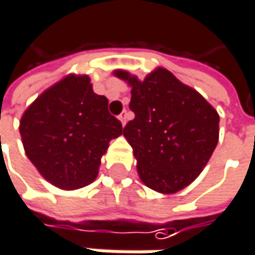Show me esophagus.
<instances>
[{"label":"esophagus","instance_id":"obj_1","mask_svg":"<svg viewBox=\"0 0 255 255\" xmlns=\"http://www.w3.org/2000/svg\"><path fill=\"white\" fill-rule=\"evenodd\" d=\"M118 118H120V121H121V124H123V126H126V124H127V120H128L127 111H124V112H123V114H121V115H120Z\"/></svg>","mask_w":255,"mask_h":255}]
</instances>
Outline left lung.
Here are the masks:
<instances>
[{"label":"left lung","mask_w":255,"mask_h":255,"mask_svg":"<svg viewBox=\"0 0 255 255\" xmlns=\"http://www.w3.org/2000/svg\"><path fill=\"white\" fill-rule=\"evenodd\" d=\"M131 87L134 120L124 127L141 181L159 192L189 186L210 161L219 141V114L193 88L158 68L143 81L115 71Z\"/></svg>","instance_id":"1"}]
</instances>
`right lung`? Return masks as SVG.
Instances as JSON below:
<instances>
[{"instance_id":"right-lung-1","label":"right lung","mask_w":255,"mask_h":255,"mask_svg":"<svg viewBox=\"0 0 255 255\" xmlns=\"http://www.w3.org/2000/svg\"><path fill=\"white\" fill-rule=\"evenodd\" d=\"M108 103L87 75H68L26 109L19 127L23 147L47 181L78 189L97 177L109 141L123 134Z\"/></svg>"}]
</instances>
